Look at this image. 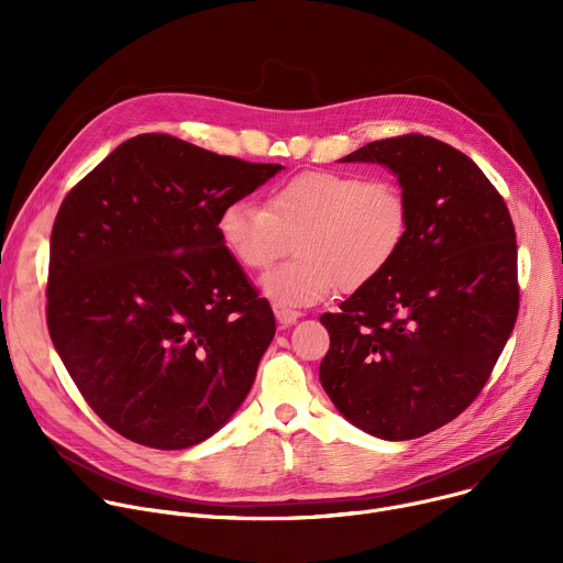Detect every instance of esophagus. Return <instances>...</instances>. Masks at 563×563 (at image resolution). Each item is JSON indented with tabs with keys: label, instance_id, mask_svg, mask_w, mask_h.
Returning <instances> with one entry per match:
<instances>
[{
	"label": "esophagus",
	"instance_id": "esophagus-1",
	"mask_svg": "<svg viewBox=\"0 0 563 563\" xmlns=\"http://www.w3.org/2000/svg\"><path fill=\"white\" fill-rule=\"evenodd\" d=\"M274 313H276V320H278L280 330H285V328L294 325L296 320L300 318V311H294V309H285V307H274Z\"/></svg>",
	"mask_w": 563,
	"mask_h": 563
}]
</instances>
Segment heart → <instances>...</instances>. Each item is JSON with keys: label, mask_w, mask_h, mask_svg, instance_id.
I'll return each mask as SVG.
<instances>
[{"label": "heart", "mask_w": 563, "mask_h": 563, "mask_svg": "<svg viewBox=\"0 0 563 563\" xmlns=\"http://www.w3.org/2000/svg\"><path fill=\"white\" fill-rule=\"evenodd\" d=\"M218 235L247 272L267 269L296 240L298 258L265 274L261 289L274 307L300 309L380 278L408 243L410 202L389 178L305 172L272 189L265 207L227 205Z\"/></svg>", "instance_id": "heart-1"}]
</instances>
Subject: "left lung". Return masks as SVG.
<instances>
[{"label":"left lung","instance_id":"left-lung-1","mask_svg":"<svg viewBox=\"0 0 563 563\" xmlns=\"http://www.w3.org/2000/svg\"><path fill=\"white\" fill-rule=\"evenodd\" d=\"M341 163L387 167L410 202L389 269L323 313L318 376L358 430L408 441L456 419L484 389L519 311L510 211L472 159L430 135L369 142Z\"/></svg>","mask_w":563,"mask_h":563}]
</instances>
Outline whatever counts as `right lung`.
<instances>
[{"label": "right lung", "instance_id": "add662e5", "mask_svg": "<svg viewBox=\"0 0 563 563\" xmlns=\"http://www.w3.org/2000/svg\"><path fill=\"white\" fill-rule=\"evenodd\" d=\"M280 169L144 133L64 198L48 334L91 410L124 439L185 450L243 406L276 320L222 247L218 216Z\"/></svg>", "mask_w": 563, "mask_h": 563}]
</instances>
